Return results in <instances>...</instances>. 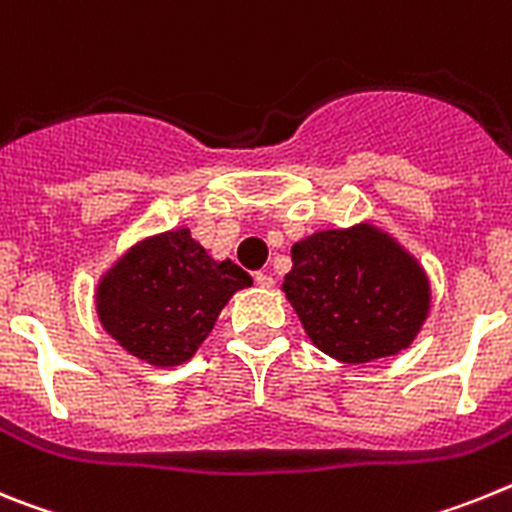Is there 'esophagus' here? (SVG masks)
<instances>
[{"instance_id":"obj_1","label":"esophagus","mask_w":512,"mask_h":512,"mask_svg":"<svg viewBox=\"0 0 512 512\" xmlns=\"http://www.w3.org/2000/svg\"><path fill=\"white\" fill-rule=\"evenodd\" d=\"M255 283L260 288H273L275 286V278L270 273H255Z\"/></svg>"}]
</instances>
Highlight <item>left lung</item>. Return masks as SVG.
Listing matches in <instances>:
<instances>
[{
    "label": "left lung",
    "mask_w": 512,
    "mask_h": 512,
    "mask_svg": "<svg viewBox=\"0 0 512 512\" xmlns=\"http://www.w3.org/2000/svg\"><path fill=\"white\" fill-rule=\"evenodd\" d=\"M291 260L283 293L309 340L335 361L397 355L428 319V275L379 226L314 231L293 244Z\"/></svg>",
    "instance_id": "1"
}]
</instances>
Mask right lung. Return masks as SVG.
<instances>
[{
	"label": "right lung",
	"mask_w": 512,
	"mask_h": 512,
	"mask_svg": "<svg viewBox=\"0 0 512 512\" xmlns=\"http://www.w3.org/2000/svg\"><path fill=\"white\" fill-rule=\"evenodd\" d=\"M252 278L231 260H213L188 226L128 247L102 273L97 317L126 353L157 368L182 366L201 348L221 309Z\"/></svg>",
	"instance_id": "right-lung-1"
}]
</instances>
